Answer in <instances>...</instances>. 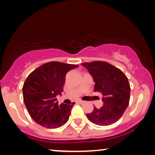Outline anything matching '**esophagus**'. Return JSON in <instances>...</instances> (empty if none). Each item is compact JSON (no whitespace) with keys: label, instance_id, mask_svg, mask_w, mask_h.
I'll return each mask as SVG.
<instances>
[{"label":"esophagus","instance_id":"1","mask_svg":"<svg viewBox=\"0 0 155 155\" xmlns=\"http://www.w3.org/2000/svg\"><path fill=\"white\" fill-rule=\"evenodd\" d=\"M76 102H77L78 104H83V103H84V101H81V100H78L77 101H76Z\"/></svg>","mask_w":155,"mask_h":155}]
</instances>
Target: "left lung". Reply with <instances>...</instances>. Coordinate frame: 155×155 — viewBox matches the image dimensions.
Segmentation results:
<instances>
[{
	"mask_svg": "<svg viewBox=\"0 0 155 155\" xmlns=\"http://www.w3.org/2000/svg\"><path fill=\"white\" fill-rule=\"evenodd\" d=\"M81 65L86 68L95 81L94 91L101 92L104 105L100 108L94 106L92 113L87 114L92 123L107 126L118 121L129 104L130 87L127 76L111 64L94 61Z\"/></svg>",
	"mask_w": 155,
	"mask_h": 155,
	"instance_id": "8db88e82",
	"label": "left lung"
}]
</instances>
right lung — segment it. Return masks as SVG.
<instances>
[{
    "mask_svg": "<svg viewBox=\"0 0 155 155\" xmlns=\"http://www.w3.org/2000/svg\"><path fill=\"white\" fill-rule=\"evenodd\" d=\"M78 65L49 62L41 65L28 76L23 84V100L28 113L37 124L47 128H58L69 119L73 106L58 105L65 75Z\"/></svg>",
    "mask_w": 155,
    "mask_h": 155,
    "instance_id": "add662e5",
    "label": "right lung"
}]
</instances>
